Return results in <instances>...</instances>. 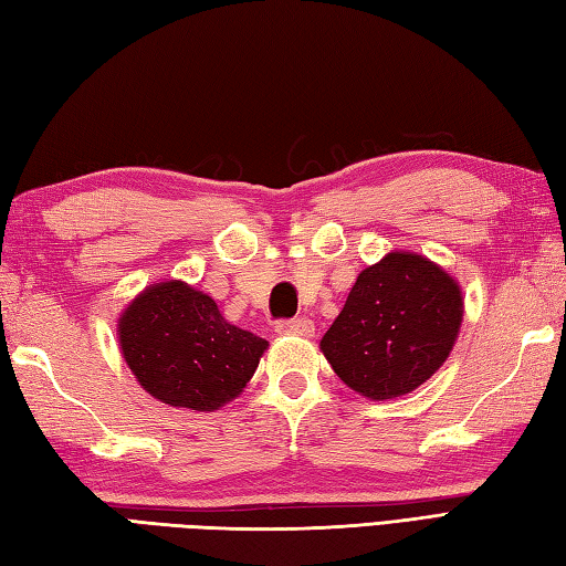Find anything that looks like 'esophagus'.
Masks as SVG:
<instances>
[{
  "label": "esophagus",
  "instance_id": "34e87169",
  "mask_svg": "<svg viewBox=\"0 0 566 566\" xmlns=\"http://www.w3.org/2000/svg\"><path fill=\"white\" fill-rule=\"evenodd\" d=\"M275 332H279V334H297V337H313L315 322L307 319V317L279 319V322H275Z\"/></svg>",
  "mask_w": 566,
  "mask_h": 566
}]
</instances>
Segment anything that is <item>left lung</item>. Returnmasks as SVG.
<instances>
[{"mask_svg":"<svg viewBox=\"0 0 566 566\" xmlns=\"http://www.w3.org/2000/svg\"><path fill=\"white\" fill-rule=\"evenodd\" d=\"M461 317L452 275L418 253L390 251L359 273L319 349L356 394L400 398L447 361Z\"/></svg>","mask_w":566,"mask_h":566,"instance_id":"left-lung-1","label":"left lung"}]
</instances>
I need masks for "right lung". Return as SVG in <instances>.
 <instances>
[{
	"label": "right lung",
	"mask_w": 566,
	"mask_h": 566,
	"mask_svg": "<svg viewBox=\"0 0 566 566\" xmlns=\"http://www.w3.org/2000/svg\"><path fill=\"white\" fill-rule=\"evenodd\" d=\"M117 332L124 361L146 394L198 412L237 398L269 347L229 325L210 295L182 281L148 285L124 310Z\"/></svg>",
	"instance_id": "1"
}]
</instances>
